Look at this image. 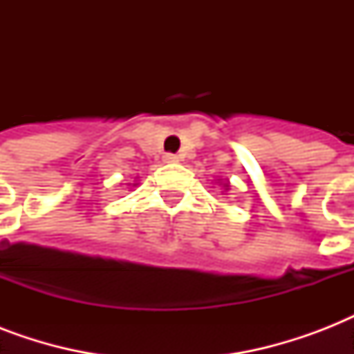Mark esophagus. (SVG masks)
Instances as JSON below:
<instances>
[{"label": "esophagus", "instance_id": "obj_1", "mask_svg": "<svg viewBox=\"0 0 354 354\" xmlns=\"http://www.w3.org/2000/svg\"><path fill=\"white\" fill-rule=\"evenodd\" d=\"M163 161H165V163H178L180 158H178L176 154H165L163 156Z\"/></svg>", "mask_w": 354, "mask_h": 354}]
</instances>
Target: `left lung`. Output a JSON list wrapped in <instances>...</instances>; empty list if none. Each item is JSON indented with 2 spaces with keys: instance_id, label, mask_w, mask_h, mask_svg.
<instances>
[{
  "instance_id": "left-lung-1",
  "label": "left lung",
  "mask_w": 354,
  "mask_h": 354,
  "mask_svg": "<svg viewBox=\"0 0 354 354\" xmlns=\"http://www.w3.org/2000/svg\"><path fill=\"white\" fill-rule=\"evenodd\" d=\"M216 185H222V187H224V191H230V183L227 182H221V180H218V182H216Z\"/></svg>"
}]
</instances>
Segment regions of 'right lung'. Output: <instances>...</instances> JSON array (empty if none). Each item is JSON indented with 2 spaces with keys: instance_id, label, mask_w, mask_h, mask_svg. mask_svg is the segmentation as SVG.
Returning a JSON list of instances; mask_svg holds the SVG:
<instances>
[{
  "instance_id": "obj_1",
  "label": "right lung",
  "mask_w": 354,
  "mask_h": 354,
  "mask_svg": "<svg viewBox=\"0 0 354 354\" xmlns=\"http://www.w3.org/2000/svg\"><path fill=\"white\" fill-rule=\"evenodd\" d=\"M130 185H132V187H133V185H138V183H130Z\"/></svg>"
}]
</instances>
